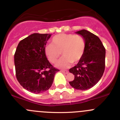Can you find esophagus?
Listing matches in <instances>:
<instances>
[{"label":"esophagus","mask_w":120,"mask_h":120,"mask_svg":"<svg viewBox=\"0 0 120 120\" xmlns=\"http://www.w3.org/2000/svg\"><path fill=\"white\" fill-rule=\"evenodd\" d=\"M61 71L62 72H63V73H65V74H67L68 72V71L67 70H61Z\"/></svg>","instance_id":"esophagus-1"}]
</instances>
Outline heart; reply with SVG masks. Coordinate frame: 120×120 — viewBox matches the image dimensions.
<instances>
[{"label": "heart", "instance_id": "obj_1", "mask_svg": "<svg viewBox=\"0 0 120 120\" xmlns=\"http://www.w3.org/2000/svg\"><path fill=\"white\" fill-rule=\"evenodd\" d=\"M86 48L85 38L80 35L60 34L52 39V44L47 45L44 49L48 60L55 63L61 54L63 56L57 62V67L66 68L71 63H77L82 58Z\"/></svg>", "mask_w": 120, "mask_h": 120}]
</instances>
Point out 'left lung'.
<instances>
[{"mask_svg":"<svg viewBox=\"0 0 120 120\" xmlns=\"http://www.w3.org/2000/svg\"><path fill=\"white\" fill-rule=\"evenodd\" d=\"M84 38L86 48L82 58L76 66L69 70L74 75L70 85L78 90L90 89L102 77L105 69L106 49L100 39L85 30L77 32Z\"/></svg>","mask_w":120,"mask_h":120,"instance_id":"8db88e82","label":"left lung"}]
</instances>
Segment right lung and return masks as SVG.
I'll use <instances>...</instances> for the list:
<instances>
[{
	"label": "right lung",
	"instance_id": "obj_1",
	"mask_svg": "<svg viewBox=\"0 0 120 120\" xmlns=\"http://www.w3.org/2000/svg\"><path fill=\"white\" fill-rule=\"evenodd\" d=\"M51 34H33L19 42L15 54V75L21 86L34 94L48 90L59 69L48 60L44 49Z\"/></svg>",
	"mask_w": 120,
	"mask_h": 120
}]
</instances>
